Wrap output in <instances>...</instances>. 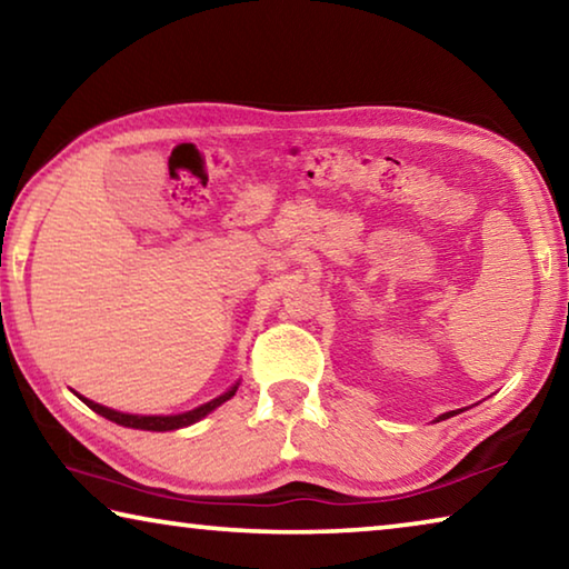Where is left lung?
I'll list each match as a JSON object with an SVG mask.
<instances>
[{"label":"left lung","mask_w":569,"mask_h":569,"mask_svg":"<svg viewBox=\"0 0 569 569\" xmlns=\"http://www.w3.org/2000/svg\"><path fill=\"white\" fill-rule=\"evenodd\" d=\"M449 417H455V411H449V413H441L439 419H449Z\"/></svg>","instance_id":"obj_1"}]
</instances>
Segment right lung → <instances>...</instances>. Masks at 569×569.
I'll list each match as a JSON object with an SVG mask.
<instances>
[{"mask_svg": "<svg viewBox=\"0 0 569 569\" xmlns=\"http://www.w3.org/2000/svg\"><path fill=\"white\" fill-rule=\"evenodd\" d=\"M236 389H238V387L226 391L223 397H218V399H213V401L203 403V407H198V409H192V411H186V413H172V417H138V413H122V411H114V409H108V407H100V403L84 399V397H80V393H77V397H80L84 403H88V407H90L92 411L102 413L104 419H110V421H114V423H122V427L148 429V431H170V429L188 427V423H196L198 419H203L206 413H210L216 407H220V403L233 397Z\"/></svg>", "mask_w": 569, "mask_h": 569, "instance_id": "1", "label": "right lung"}]
</instances>
